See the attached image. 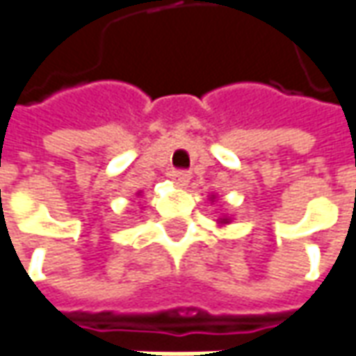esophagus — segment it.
<instances>
[{
    "instance_id": "obj_1",
    "label": "esophagus",
    "mask_w": 356,
    "mask_h": 356,
    "mask_svg": "<svg viewBox=\"0 0 356 356\" xmlns=\"http://www.w3.org/2000/svg\"><path fill=\"white\" fill-rule=\"evenodd\" d=\"M188 179H191V173H188L187 169H175V171H171V181L177 187H185L188 183Z\"/></svg>"
}]
</instances>
